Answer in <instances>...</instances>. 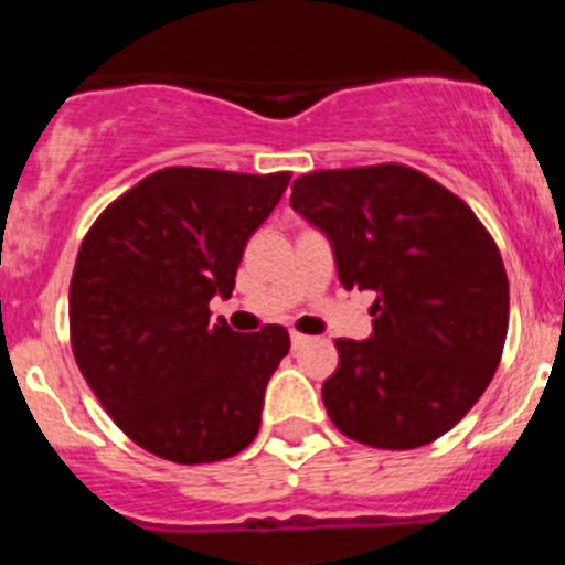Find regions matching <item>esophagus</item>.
I'll return each mask as SVG.
<instances>
[{
    "mask_svg": "<svg viewBox=\"0 0 565 565\" xmlns=\"http://www.w3.org/2000/svg\"><path fill=\"white\" fill-rule=\"evenodd\" d=\"M308 342V337L306 333H299V331H291V344L294 348H302V344Z\"/></svg>",
    "mask_w": 565,
    "mask_h": 565,
    "instance_id": "34e87169",
    "label": "esophagus"
}]
</instances>
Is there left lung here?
Here are the masks:
<instances>
[{
    "label": "left lung",
    "mask_w": 565,
    "mask_h": 565,
    "mask_svg": "<svg viewBox=\"0 0 565 565\" xmlns=\"http://www.w3.org/2000/svg\"><path fill=\"white\" fill-rule=\"evenodd\" d=\"M291 189V206L331 237L339 282L376 291L373 337L337 339L328 416L379 450L436 441L501 362L509 279L495 239L458 194L404 163L322 169Z\"/></svg>",
    "instance_id": "obj_1"
}]
</instances>
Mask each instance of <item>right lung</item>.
<instances>
[{"instance_id": "obj_1", "label": "right lung", "mask_w": 565, "mask_h": 565, "mask_svg": "<svg viewBox=\"0 0 565 565\" xmlns=\"http://www.w3.org/2000/svg\"><path fill=\"white\" fill-rule=\"evenodd\" d=\"M291 172L167 167L115 198L84 234L70 279L78 371L124 436L174 463L237 456L291 348L282 326L237 333L209 319L248 237Z\"/></svg>"}]
</instances>
